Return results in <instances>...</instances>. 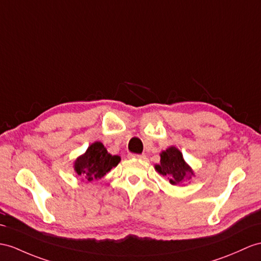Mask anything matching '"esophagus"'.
I'll return each instance as SVG.
<instances>
[{"instance_id": "obj_1", "label": "esophagus", "mask_w": 261, "mask_h": 261, "mask_svg": "<svg viewBox=\"0 0 261 261\" xmlns=\"http://www.w3.org/2000/svg\"><path fill=\"white\" fill-rule=\"evenodd\" d=\"M129 157H132V158H137V160H142V161L146 160V155H145V154H142V155H135V154H132V155H129Z\"/></svg>"}]
</instances>
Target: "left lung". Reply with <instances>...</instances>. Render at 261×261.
Listing matches in <instances>:
<instances>
[{"instance_id":"1","label":"left lung","mask_w":261,"mask_h":261,"mask_svg":"<svg viewBox=\"0 0 261 261\" xmlns=\"http://www.w3.org/2000/svg\"><path fill=\"white\" fill-rule=\"evenodd\" d=\"M160 155L161 163L155 165V169L167 177L171 185L184 186L195 176L193 168L184 160L182 152L175 146H170Z\"/></svg>"}]
</instances>
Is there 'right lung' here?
I'll return each mask as SVG.
<instances>
[{
	"label": "right lung",
	"mask_w": 261,
	"mask_h": 261,
	"mask_svg": "<svg viewBox=\"0 0 261 261\" xmlns=\"http://www.w3.org/2000/svg\"><path fill=\"white\" fill-rule=\"evenodd\" d=\"M119 162L120 156L111 155L103 143L94 142L84 154L76 158L73 168L83 181H93L103 178Z\"/></svg>",
	"instance_id": "obj_1"
}]
</instances>
